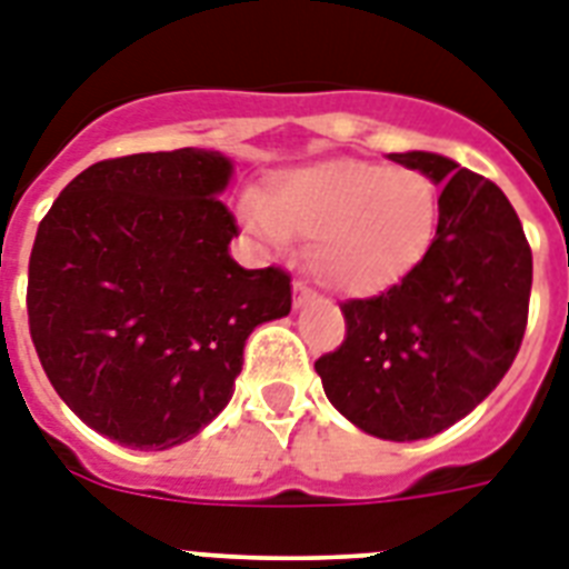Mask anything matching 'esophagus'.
Masks as SVG:
<instances>
[{
    "instance_id": "esophagus-1",
    "label": "esophagus",
    "mask_w": 569,
    "mask_h": 569,
    "mask_svg": "<svg viewBox=\"0 0 569 569\" xmlns=\"http://www.w3.org/2000/svg\"><path fill=\"white\" fill-rule=\"evenodd\" d=\"M309 303H316V292H312L307 283L295 280V309H303L309 307Z\"/></svg>"
}]
</instances>
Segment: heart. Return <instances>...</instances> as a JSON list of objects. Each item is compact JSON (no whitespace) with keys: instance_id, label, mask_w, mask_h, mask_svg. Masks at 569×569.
<instances>
[{"instance_id":"obj_1","label":"heart","mask_w":569,"mask_h":569,"mask_svg":"<svg viewBox=\"0 0 569 569\" xmlns=\"http://www.w3.org/2000/svg\"><path fill=\"white\" fill-rule=\"evenodd\" d=\"M441 219L436 180L406 166L336 157L277 172L239 221L271 251L309 239L307 262L332 292L371 298L395 289L429 253Z\"/></svg>"}]
</instances>
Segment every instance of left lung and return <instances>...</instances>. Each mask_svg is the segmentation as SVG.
<instances>
[{
  "label": "left lung",
  "mask_w": 569,
  "mask_h": 569,
  "mask_svg": "<svg viewBox=\"0 0 569 569\" xmlns=\"http://www.w3.org/2000/svg\"><path fill=\"white\" fill-rule=\"evenodd\" d=\"M389 160L441 187L436 242L403 283L341 307L348 339L316 371L353 427L418 441L473 412L511 368L529 316L532 251L497 183L432 151Z\"/></svg>",
  "instance_id": "1"
}]
</instances>
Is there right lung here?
Masks as SVG:
<instances>
[{"mask_svg":"<svg viewBox=\"0 0 569 569\" xmlns=\"http://www.w3.org/2000/svg\"><path fill=\"white\" fill-rule=\"evenodd\" d=\"M221 151L101 160L37 228L29 327L60 400L131 450L196 438L230 403L244 341L289 316L292 280L230 257Z\"/></svg>","mask_w":569,"mask_h":569,"instance_id":"1","label":"right lung"}]
</instances>
